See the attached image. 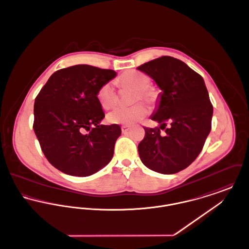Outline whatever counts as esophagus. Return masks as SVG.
Here are the masks:
<instances>
[{
  "mask_svg": "<svg viewBox=\"0 0 249 249\" xmlns=\"http://www.w3.org/2000/svg\"><path fill=\"white\" fill-rule=\"evenodd\" d=\"M130 130V126H127V125H124V126H122L121 127V130H122V132L123 133H126V132H128L129 130Z\"/></svg>",
  "mask_w": 249,
  "mask_h": 249,
  "instance_id": "obj_1",
  "label": "esophagus"
}]
</instances>
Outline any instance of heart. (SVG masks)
Returning a JSON list of instances; mask_svg holds the SVG:
<instances>
[{
  "label": "heart",
  "instance_id": "obj_1",
  "mask_svg": "<svg viewBox=\"0 0 249 249\" xmlns=\"http://www.w3.org/2000/svg\"><path fill=\"white\" fill-rule=\"evenodd\" d=\"M149 82L150 77L146 73L135 70L125 71L117 79V83L121 89H134L133 104L142 100L150 106H155L160 101V93L159 88ZM97 99L105 109H111L119 104V95L111 82H107L99 88ZM148 112V107L142 103H138L132 107L115 109L108 114L107 119L110 123L130 125L143 119Z\"/></svg>",
  "mask_w": 249,
  "mask_h": 249
}]
</instances>
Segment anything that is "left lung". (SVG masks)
<instances>
[{"instance_id":"8db88e82","label":"left lung","mask_w":249,"mask_h":249,"mask_svg":"<svg viewBox=\"0 0 249 249\" xmlns=\"http://www.w3.org/2000/svg\"><path fill=\"white\" fill-rule=\"evenodd\" d=\"M152 77L162 90L151 119L171 124L166 134L159 127H143L138 144L142 163L155 172L172 175L186 169L201 153L212 128L213 106L201 75L180 59L162 56L137 67Z\"/></svg>"}]
</instances>
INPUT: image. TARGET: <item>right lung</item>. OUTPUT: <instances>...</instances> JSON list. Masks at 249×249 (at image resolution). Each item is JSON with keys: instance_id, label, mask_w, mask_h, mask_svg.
<instances>
[{"instance_id": "add662e5", "label": "right lung", "mask_w": 249, "mask_h": 249, "mask_svg": "<svg viewBox=\"0 0 249 249\" xmlns=\"http://www.w3.org/2000/svg\"><path fill=\"white\" fill-rule=\"evenodd\" d=\"M116 74L74 65L55 71L36 96L34 130L43 153L60 172L89 177L111 160L121 129L118 124L100 125L105 113L97 91Z\"/></svg>"}]
</instances>
